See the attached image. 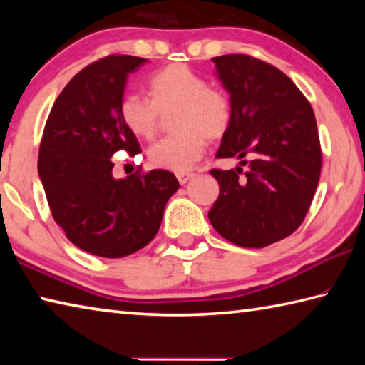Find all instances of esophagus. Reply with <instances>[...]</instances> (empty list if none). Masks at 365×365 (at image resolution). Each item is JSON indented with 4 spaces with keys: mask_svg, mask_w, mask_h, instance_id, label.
Instances as JSON below:
<instances>
[{
    "mask_svg": "<svg viewBox=\"0 0 365 365\" xmlns=\"http://www.w3.org/2000/svg\"><path fill=\"white\" fill-rule=\"evenodd\" d=\"M193 177H195V174H191V172H187V174H177L178 183H180V185H185L187 182H190Z\"/></svg>",
    "mask_w": 365,
    "mask_h": 365,
    "instance_id": "1",
    "label": "esophagus"
}]
</instances>
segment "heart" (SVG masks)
Listing matches in <instances>:
<instances>
[{
  "label": "heart",
  "mask_w": 365,
  "mask_h": 365,
  "mask_svg": "<svg viewBox=\"0 0 365 365\" xmlns=\"http://www.w3.org/2000/svg\"><path fill=\"white\" fill-rule=\"evenodd\" d=\"M150 98L125 93L119 114L135 137L153 140L160 130L163 117L175 110L170 128L175 135L150 148L151 165L170 172L190 170L201 159L206 140H220L230 125V103L220 90L185 64H170L150 80Z\"/></svg>",
  "instance_id": "1"
}]
</instances>
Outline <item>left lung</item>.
<instances>
[{
    "label": "left lung",
    "instance_id": "left-lung-1",
    "mask_svg": "<svg viewBox=\"0 0 365 365\" xmlns=\"http://www.w3.org/2000/svg\"><path fill=\"white\" fill-rule=\"evenodd\" d=\"M212 63L232 110L215 156L252 160L243 175L242 168L211 170L220 191L207 217L228 242L264 248L292 235L312 202L322 168L316 115L277 67L246 54Z\"/></svg>",
    "mask_w": 365,
    "mask_h": 365
}]
</instances>
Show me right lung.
Segmentation results:
<instances>
[{"label":"right lung","mask_w":365,"mask_h":365,"mask_svg":"<svg viewBox=\"0 0 365 365\" xmlns=\"http://www.w3.org/2000/svg\"><path fill=\"white\" fill-rule=\"evenodd\" d=\"M146 63L114 54L86 66L61 91L43 132L38 175L53 217L69 242L100 257H123L150 243L180 187L163 169L113 175L115 151H141L119 103L128 76Z\"/></svg>","instance_id":"obj_1"}]
</instances>
